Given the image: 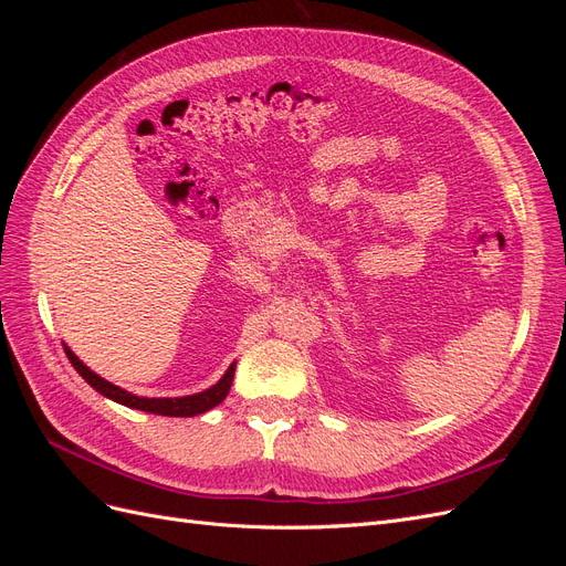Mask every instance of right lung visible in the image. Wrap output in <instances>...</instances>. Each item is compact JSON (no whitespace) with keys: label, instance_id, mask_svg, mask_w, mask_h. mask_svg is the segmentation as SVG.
Wrapping results in <instances>:
<instances>
[{"label":"right lung","instance_id":"1","mask_svg":"<svg viewBox=\"0 0 566 566\" xmlns=\"http://www.w3.org/2000/svg\"><path fill=\"white\" fill-rule=\"evenodd\" d=\"M67 358H71V364L75 366V370L82 375L84 380H87L98 394H104V397L129 406V408H139L146 410V413H158V416H172V418H191L198 413H205V410L214 408L217 403H221L227 399V394L231 389L233 382V373H235V364L229 366V370L224 373V378H221L214 387L205 389L200 394H193V397H179V399H146V397H134V394L119 389L115 385H111L108 380L98 378L96 373H92L87 366H84L80 358L65 347Z\"/></svg>","mask_w":566,"mask_h":566}]
</instances>
